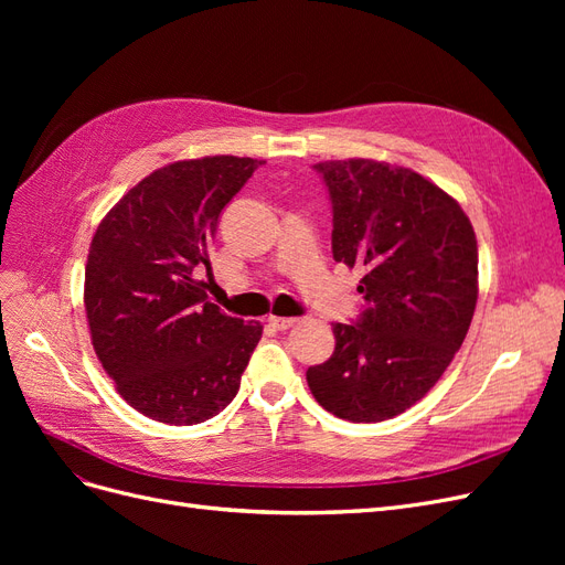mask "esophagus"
Wrapping results in <instances>:
<instances>
[{
  "mask_svg": "<svg viewBox=\"0 0 565 565\" xmlns=\"http://www.w3.org/2000/svg\"><path fill=\"white\" fill-rule=\"evenodd\" d=\"M295 322H297L295 318H278V316L268 318V324H270V328H276V330H289Z\"/></svg>",
  "mask_w": 565,
  "mask_h": 565,
  "instance_id": "34e87169",
  "label": "esophagus"
}]
</instances>
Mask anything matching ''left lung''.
Wrapping results in <instances>:
<instances>
[{
    "label": "left lung",
    "mask_w": 565,
    "mask_h": 565,
    "mask_svg": "<svg viewBox=\"0 0 565 565\" xmlns=\"http://www.w3.org/2000/svg\"><path fill=\"white\" fill-rule=\"evenodd\" d=\"M332 202V256L361 266L365 306L334 322V353L309 367L316 401L349 422L391 419L452 363L478 299V247L459 204L413 169L374 160L313 164Z\"/></svg>",
    "instance_id": "1"
}]
</instances>
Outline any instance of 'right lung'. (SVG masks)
Wrapping results in <instances>:
<instances>
[{"instance_id":"obj_1","label":"right lung","mask_w":565,"mask_h":565,"mask_svg":"<svg viewBox=\"0 0 565 565\" xmlns=\"http://www.w3.org/2000/svg\"><path fill=\"white\" fill-rule=\"evenodd\" d=\"M264 160H181L136 183L100 221L84 270L92 344L119 396L141 415L191 426L241 388L259 322L207 299L221 212Z\"/></svg>"}]
</instances>
